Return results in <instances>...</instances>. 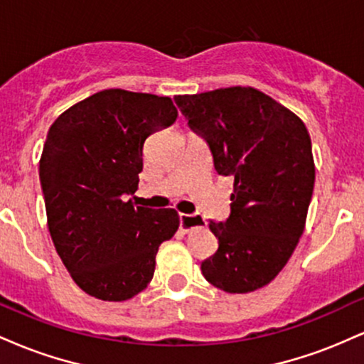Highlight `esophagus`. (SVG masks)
<instances>
[{"label": "esophagus", "mask_w": 364, "mask_h": 364, "mask_svg": "<svg viewBox=\"0 0 364 364\" xmlns=\"http://www.w3.org/2000/svg\"><path fill=\"white\" fill-rule=\"evenodd\" d=\"M205 219L200 214H179V228L185 232L193 231L196 228H203Z\"/></svg>", "instance_id": "1"}]
</instances>
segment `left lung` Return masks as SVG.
<instances>
[{
  "instance_id": "left-lung-1",
  "label": "left lung",
  "mask_w": 364,
  "mask_h": 364,
  "mask_svg": "<svg viewBox=\"0 0 364 364\" xmlns=\"http://www.w3.org/2000/svg\"><path fill=\"white\" fill-rule=\"evenodd\" d=\"M174 102L207 141L217 174L235 179L231 214L208 228L219 240L202 262L212 286L240 294L267 286L284 269L306 223L315 164L294 112L252 87H229Z\"/></svg>"
}]
</instances>
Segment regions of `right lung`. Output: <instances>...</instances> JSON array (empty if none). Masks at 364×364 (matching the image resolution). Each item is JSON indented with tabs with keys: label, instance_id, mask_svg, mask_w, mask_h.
<instances>
[{
	"label": "right lung",
	"instance_id": "right-lung-1",
	"mask_svg": "<svg viewBox=\"0 0 364 364\" xmlns=\"http://www.w3.org/2000/svg\"><path fill=\"white\" fill-rule=\"evenodd\" d=\"M169 97L109 89L75 104L51 124L39 164L54 248L78 287L124 301L147 287L162 241L178 231L173 208L135 207L144 144L171 127Z\"/></svg>",
	"mask_w": 364,
	"mask_h": 364
}]
</instances>
